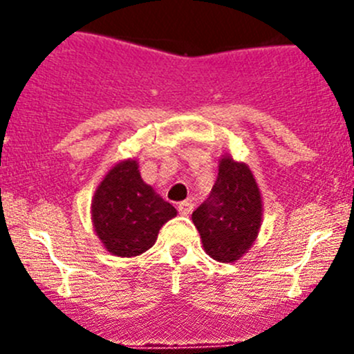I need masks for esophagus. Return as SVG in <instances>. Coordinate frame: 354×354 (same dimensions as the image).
<instances>
[{
    "label": "esophagus",
    "instance_id": "34e87169",
    "mask_svg": "<svg viewBox=\"0 0 354 354\" xmlns=\"http://www.w3.org/2000/svg\"><path fill=\"white\" fill-rule=\"evenodd\" d=\"M177 209H179V212L183 216H189L193 212V202L192 200H186V202H180L179 205H177Z\"/></svg>",
    "mask_w": 354,
    "mask_h": 354
}]
</instances>
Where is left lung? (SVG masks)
I'll return each instance as SVG.
<instances>
[{
    "label": "left lung",
    "instance_id": "1",
    "mask_svg": "<svg viewBox=\"0 0 354 354\" xmlns=\"http://www.w3.org/2000/svg\"><path fill=\"white\" fill-rule=\"evenodd\" d=\"M262 195L246 162L223 154L211 196L192 214L205 253L237 262L252 248L262 225Z\"/></svg>",
    "mask_w": 354,
    "mask_h": 354
}]
</instances>
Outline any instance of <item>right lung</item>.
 Instances as JSON below:
<instances>
[{
    "label": "right lung",
    "mask_w": 354,
    "mask_h": 354,
    "mask_svg": "<svg viewBox=\"0 0 354 354\" xmlns=\"http://www.w3.org/2000/svg\"><path fill=\"white\" fill-rule=\"evenodd\" d=\"M92 225L102 246L117 257H136L152 248L159 228L177 209L142 179L136 159L109 168L92 198Z\"/></svg>",
    "instance_id": "obj_1"
}]
</instances>
